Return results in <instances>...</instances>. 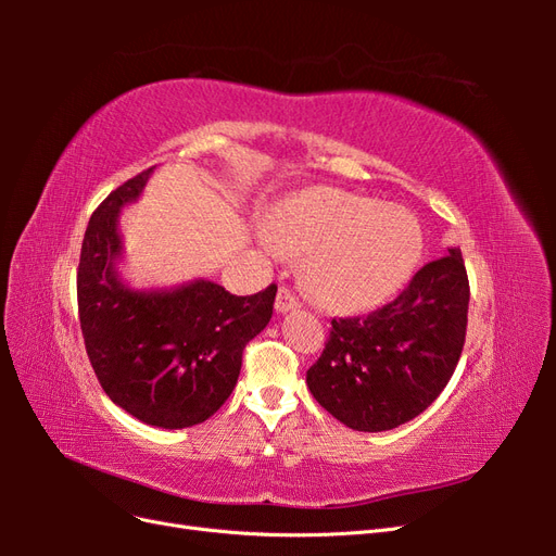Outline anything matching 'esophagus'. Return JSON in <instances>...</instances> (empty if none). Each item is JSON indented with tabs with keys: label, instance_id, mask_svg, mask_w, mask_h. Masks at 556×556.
Listing matches in <instances>:
<instances>
[{
	"label": "esophagus",
	"instance_id": "obj_1",
	"mask_svg": "<svg viewBox=\"0 0 556 556\" xmlns=\"http://www.w3.org/2000/svg\"><path fill=\"white\" fill-rule=\"evenodd\" d=\"M294 308H299V299L288 288H280L276 296V313H288Z\"/></svg>",
	"mask_w": 556,
	"mask_h": 556
}]
</instances>
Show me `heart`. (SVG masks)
Returning <instances> with one entry per match:
<instances>
[{"label": "heart", "mask_w": 556, "mask_h": 556, "mask_svg": "<svg viewBox=\"0 0 556 556\" xmlns=\"http://www.w3.org/2000/svg\"><path fill=\"white\" fill-rule=\"evenodd\" d=\"M285 255L306 257V280L323 304L364 311L390 299L422 257V227L394 204L336 188L292 197L266 223Z\"/></svg>", "instance_id": "1"}]
</instances>
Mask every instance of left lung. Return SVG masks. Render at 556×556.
Instances as JSON below:
<instances>
[{
	"label": "left lung",
	"mask_w": 556,
	"mask_h": 556,
	"mask_svg": "<svg viewBox=\"0 0 556 556\" xmlns=\"http://www.w3.org/2000/svg\"><path fill=\"white\" fill-rule=\"evenodd\" d=\"M468 278L459 248L425 264L392 304L331 319V333L306 374L327 413L355 431H390L425 413L462 357Z\"/></svg>",
	"instance_id": "1"
}]
</instances>
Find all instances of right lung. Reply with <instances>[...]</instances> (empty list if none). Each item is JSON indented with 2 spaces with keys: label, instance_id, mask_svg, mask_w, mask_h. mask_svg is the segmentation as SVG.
I'll list each match as a JSON object with an SVG mask.
<instances>
[{
  "label": "right lung",
  "instance_id": "1",
  "mask_svg": "<svg viewBox=\"0 0 556 556\" xmlns=\"http://www.w3.org/2000/svg\"><path fill=\"white\" fill-rule=\"evenodd\" d=\"M153 169L113 190L86 229L78 264V317L90 364L109 399L143 425L185 429L223 406L241 374L243 348L274 315L276 285L233 296L197 278L134 288L121 274V211Z\"/></svg>",
  "mask_w": 556,
  "mask_h": 556
}]
</instances>
